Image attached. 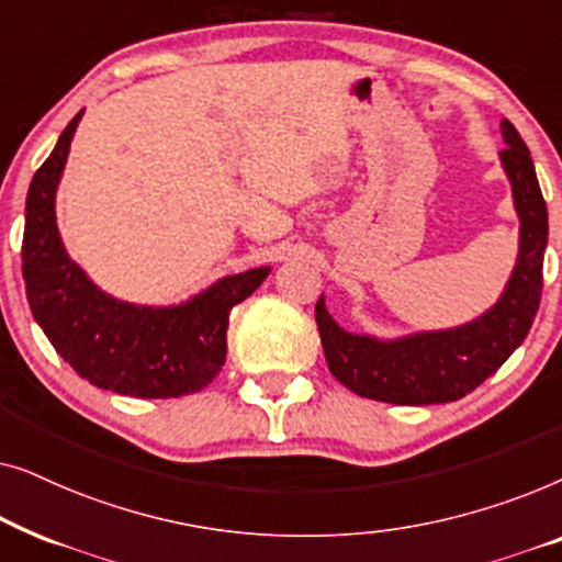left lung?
<instances>
[{"label":"left lung","mask_w":562,"mask_h":562,"mask_svg":"<svg viewBox=\"0 0 562 562\" xmlns=\"http://www.w3.org/2000/svg\"><path fill=\"white\" fill-rule=\"evenodd\" d=\"M502 137L506 148L498 160L519 217V252L509 281L486 312L458 327L375 337L337 325L327 312L325 294L314 306L329 371L358 396L402 406L458 402L494 375L525 342L540 310L548 204L529 148L509 120H502Z\"/></svg>","instance_id":"left-lung-1"}]
</instances>
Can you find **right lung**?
I'll use <instances>...</instances> for the list:
<instances>
[{
	"label": "right lung",
	"instance_id": "obj_1",
	"mask_svg": "<svg viewBox=\"0 0 562 562\" xmlns=\"http://www.w3.org/2000/svg\"><path fill=\"white\" fill-rule=\"evenodd\" d=\"M83 110L37 168L25 199L22 279L30 310L53 348L97 389L176 398L214 381L227 356L229 310L268 279L271 266L222 276L179 304H133L106 294L68 256L56 194Z\"/></svg>",
	"mask_w": 562,
	"mask_h": 562
}]
</instances>
